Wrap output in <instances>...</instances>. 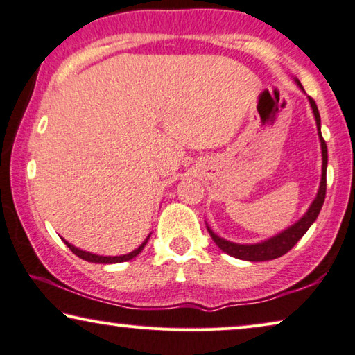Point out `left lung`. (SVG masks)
Segmentation results:
<instances>
[{
    "mask_svg": "<svg viewBox=\"0 0 355 355\" xmlns=\"http://www.w3.org/2000/svg\"><path fill=\"white\" fill-rule=\"evenodd\" d=\"M296 83L300 88L302 89V85L296 80ZM312 112H314L315 116V123H317V131H318V139H320V146H322V181H320V187H318L317 197L312 205L307 209V213L302 216V218L291 225V227L285 229L284 232L274 235V237L267 239L261 243H254V245H240V243H234V241H229L225 239H220L216 235L211 229L208 227V232L211 235V239L214 240V243L219 246L224 253H227L234 258L243 259V261H251V263H258V261H270L275 258H280L297 243L302 235L307 232V229L314 224V220L317 219L318 213H320L322 205L325 202V193H327V163H328V152H327V144L323 141L322 132H320V114H318V109L315 105V101L309 97Z\"/></svg>",
    "mask_w": 355,
    "mask_h": 355,
    "instance_id": "1",
    "label": "left lung"
}]
</instances>
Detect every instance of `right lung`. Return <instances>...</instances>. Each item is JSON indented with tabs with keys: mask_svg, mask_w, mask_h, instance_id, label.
I'll return each mask as SVG.
<instances>
[{
	"mask_svg": "<svg viewBox=\"0 0 355 355\" xmlns=\"http://www.w3.org/2000/svg\"><path fill=\"white\" fill-rule=\"evenodd\" d=\"M148 237H150V235H148ZM148 237L142 241V245L139 246V248H136L135 251H131V253H128V254H123V256H99V254H92V253H88V251H83V250L76 248V246H73V245H71V243H69V241L64 240V239H62V240L65 241V245L69 246L71 253H75V254L78 256V258H81V259L88 261V263H99V264H115V263H125V261H130V259H132V258H136V256L139 254L141 251L144 250V246H146V243H147Z\"/></svg>",
	"mask_w": 355,
	"mask_h": 355,
	"instance_id": "obj_1",
	"label": "right lung"
}]
</instances>
